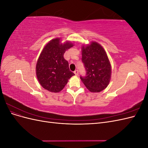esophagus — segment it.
I'll return each instance as SVG.
<instances>
[{"label": "esophagus", "instance_id": "34e87169", "mask_svg": "<svg viewBox=\"0 0 148 148\" xmlns=\"http://www.w3.org/2000/svg\"><path fill=\"white\" fill-rule=\"evenodd\" d=\"M74 73H75V75L76 76H78V70H76L74 71Z\"/></svg>", "mask_w": 148, "mask_h": 148}]
</instances>
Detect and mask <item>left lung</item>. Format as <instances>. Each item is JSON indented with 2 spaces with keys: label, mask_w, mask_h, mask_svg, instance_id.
Listing matches in <instances>:
<instances>
[{
  "label": "left lung",
  "mask_w": 148,
  "mask_h": 148,
  "mask_svg": "<svg viewBox=\"0 0 148 148\" xmlns=\"http://www.w3.org/2000/svg\"><path fill=\"white\" fill-rule=\"evenodd\" d=\"M82 62L86 71L82 82L91 92H99L107 88L111 77V65L106 52L99 43L91 42L82 46Z\"/></svg>",
  "instance_id": "left-lung-1"
}]
</instances>
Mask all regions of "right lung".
I'll list each match as a JSON object with an SVG mask.
<instances>
[{"mask_svg": "<svg viewBox=\"0 0 148 148\" xmlns=\"http://www.w3.org/2000/svg\"><path fill=\"white\" fill-rule=\"evenodd\" d=\"M60 42V38L49 41L44 47L36 66L39 83L52 92L62 91L69 79L75 75L69 69V62L64 58L65 51L73 44L69 41Z\"/></svg>", "mask_w": 148, "mask_h": 148, "instance_id": "1", "label": "right lung"}]
</instances>
